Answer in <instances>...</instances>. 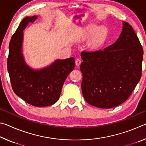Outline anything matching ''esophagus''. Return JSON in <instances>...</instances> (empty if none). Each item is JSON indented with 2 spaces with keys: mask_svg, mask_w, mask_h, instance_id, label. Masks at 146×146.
I'll return each instance as SVG.
<instances>
[{
  "mask_svg": "<svg viewBox=\"0 0 146 146\" xmlns=\"http://www.w3.org/2000/svg\"><path fill=\"white\" fill-rule=\"evenodd\" d=\"M81 62H82V61H81V60L80 58H77L76 60V61H75V64H76V66H79L80 65V64H81Z\"/></svg>",
  "mask_w": 146,
  "mask_h": 146,
  "instance_id": "obj_1",
  "label": "esophagus"
}]
</instances>
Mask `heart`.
<instances>
[{
	"label": "heart",
	"instance_id": "obj_1",
	"mask_svg": "<svg viewBox=\"0 0 146 146\" xmlns=\"http://www.w3.org/2000/svg\"><path fill=\"white\" fill-rule=\"evenodd\" d=\"M97 29L95 26H90L87 28L85 33V37L90 38ZM108 37V30L106 28H100L97 30L91 38L90 47L91 49H95L102 45Z\"/></svg>",
	"mask_w": 146,
	"mask_h": 146
}]
</instances>
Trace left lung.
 <instances>
[{"label":"left lung","instance_id":"8db88e82","mask_svg":"<svg viewBox=\"0 0 146 146\" xmlns=\"http://www.w3.org/2000/svg\"><path fill=\"white\" fill-rule=\"evenodd\" d=\"M143 55L139 39L125 22L115 43L102 50L83 51L81 88L86 102L104 109L124 102L141 78Z\"/></svg>","mask_w":146,"mask_h":146}]
</instances>
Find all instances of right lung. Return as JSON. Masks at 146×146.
Returning a JSON list of instances; mask_svg holds the SVG:
<instances>
[{
  "label": "right lung",
  "instance_id": "1",
  "mask_svg": "<svg viewBox=\"0 0 146 146\" xmlns=\"http://www.w3.org/2000/svg\"><path fill=\"white\" fill-rule=\"evenodd\" d=\"M36 19V16L26 17L20 23L9 42L7 66L14 93L29 104L46 107L54 104L60 98L64 83L75 68V59L56 60L39 70L26 65L22 52L23 31Z\"/></svg>",
  "mask_w": 146,
  "mask_h": 146
}]
</instances>
